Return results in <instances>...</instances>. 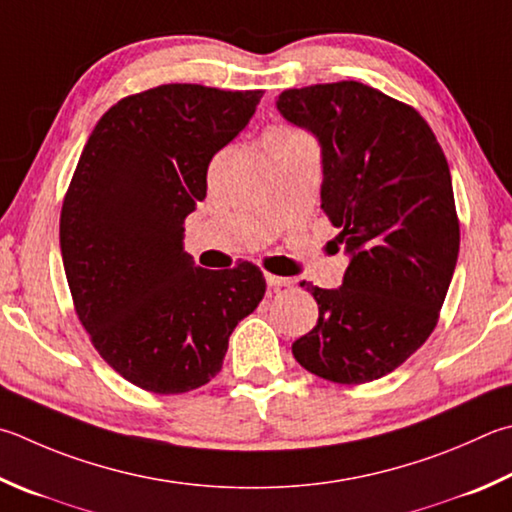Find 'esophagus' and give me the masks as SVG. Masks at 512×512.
<instances>
[{"mask_svg":"<svg viewBox=\"0 0 512 512\" xmlns=\"http://www.w3.org/2000/svg\"><path fill=\"white\" fill-rule=\"evenodd\" d=\"M266 284L271 286V288H284V286H291L293 280H291V277H282V275L266 273Z\"/></svg>","mask_w":512,"mask_h":512,"instance_id":"1","label":"esophagus"}]
</instances>
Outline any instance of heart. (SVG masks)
I'll list each match as a JSON object with an SVG mask.
<instances>
[{
    "instance_id": "obj_1",
    "label": "heart",
    "mask_w": 512,
    "mask_h": 512,
    "mask_svg": "<svg viewBox=\"0 0 512 512\" xmlns=\"http://www.w3.org/2000/svg\"><path fill=\"white\" fill-rule=\"evenodd\" d=\"M275 132H293V129H275Z\"/></svg>"
}]
</instances>
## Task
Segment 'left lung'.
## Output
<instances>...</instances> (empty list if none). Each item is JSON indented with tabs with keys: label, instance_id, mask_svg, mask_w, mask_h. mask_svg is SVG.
Segmentation results:
<instances>
[{
	"label": "left lung",
	"instance_id": "1",
	"mask_svg": "<svg viewBox=\"0 0 512 512\" xmlns=\"http://www.w3.org/2000/svg\"><path fill=\"white\" fill-rule=\"evenodd\" d=\"M277 109L318 138L322 210L349 255L342 286L302 282L320 318L293 356L331 383L383 378L430 338L457 266L448 161L414 107L356 80L286 89Z\"/></svg>",
	"mask_w": 512,
	"mask_h": 512
}]
</instances>
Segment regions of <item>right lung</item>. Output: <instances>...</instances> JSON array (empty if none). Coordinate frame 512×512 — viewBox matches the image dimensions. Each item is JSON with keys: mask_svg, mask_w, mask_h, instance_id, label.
<instances>
[{"mask_svg": "<svg viewBox=\"0 0 512 512\" xmlns=\"http://www.w3.org/2000/svg\"><path fill=\"white\" fill-rule=\"evenodd\" d=\"M264 91L161 85L102 114L73 172L60 248L76 313L111 369L154 394L210 383L266 280L255 264L194 266L183 221L208 165Z\"/></svg>", "mask_w": 512, "mask_h": 512, "instance_id": "obj_1", "label": "right lung"}]
</instances>
